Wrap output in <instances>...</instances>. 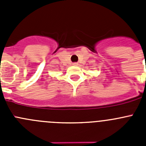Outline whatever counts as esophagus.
Masks as SVG:
<instances>
[{
	"label": "esophagus",
	"mask_w": 146,
	"mask_h": 146,
	"mask_svg": "<svg viewBox=\"0 0 146 146\" xmlns=\"http://www.w3.org/2000/svg\"><path fill=\"white\" fill-rule=\"evenodd\" d=\"M72 65H74V66H77V65H78V64H77V63H73V64H72Z\"/></svg>",
	"instance_id": "obj_1"
}]
</instances>
